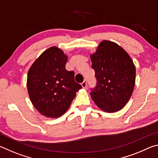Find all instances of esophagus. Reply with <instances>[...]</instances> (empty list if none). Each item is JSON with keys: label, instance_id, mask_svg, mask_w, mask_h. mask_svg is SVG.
Instances as JSON below:
<instances>
[{"label": "esophagus", "instance_id": "esophagus-1", "mask_svg": "<svg viewBox=\"0 0 158 158\" xmlns=\"http://www.w3.org/2000/svg\"><path fill=\"white\" fill-rule=\"evenodd\" d=\"M81 86L84 88V89H85V88L87 87V81H86V80H84V81L81 83Z\"/></svg>", "mask_w": 158, "mask_h": 158}]
</instances>
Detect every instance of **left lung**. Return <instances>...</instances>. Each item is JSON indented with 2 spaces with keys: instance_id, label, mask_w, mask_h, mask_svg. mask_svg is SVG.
I'll return each instance as SVG.
<instances>
[{
  "instance_id": "1",
  "label": "left lung",
  "mask_w": 158,
  "mask_h": 158,
  "mask_svg": "<svg viewBox=\"0 0 158 158\" xmlns=\"http://www.w3.org/2000/svg\"><path fill=\"white\" fill-rule=\"evenodd\" d=\"M90 59L97 79L90 92L93 100L105 112L121 110L135 88L136 69L132 58L118 44L104 40L90 55Z\"/></svg>"
}]
</instances>
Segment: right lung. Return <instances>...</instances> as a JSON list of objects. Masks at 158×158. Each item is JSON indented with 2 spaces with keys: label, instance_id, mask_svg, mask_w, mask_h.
I'll return each mask as SVG.
<instances>
[{
  "label": "right lung",
  "instance_id": "obj_1",
  "mask_svg": "<svg viewBox=\"0 0 158 158\" xmlns=\"http://www.w3.org/2000/svg\"><path fill=\"white\" fill-rule=\"evenodd\" d=\"M68 57L52 47L37 58L29 69L27 89L33 106L47 118H58L67 111L81 85L74 73L65 69Z\"/></svg>",
  "mask_w": 158,
  "mask_h": 158
}]
</instances>
